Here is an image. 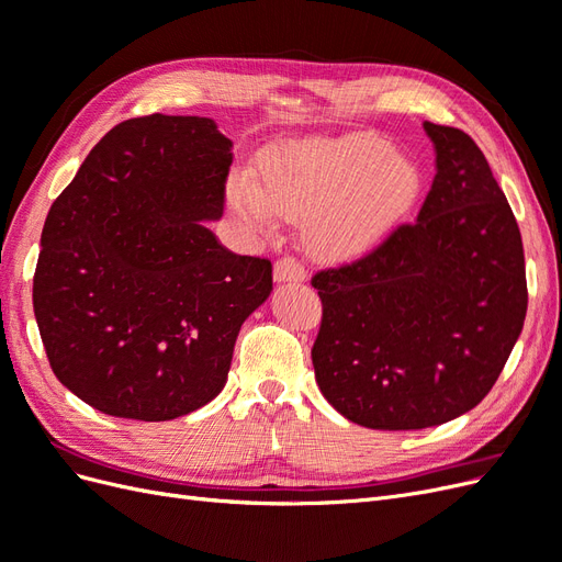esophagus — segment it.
Returning <instances> with one entry per match:
<instances>
[{
    "instance_id": "1",
    "label": "esophagus",
    "mask_w": 562,
    "mask_h": 562,
    "mask_svg": "<svg viewBox=\"0 0 562 562\" xmlns=\"http://www.w3.org/2000/svg\"><path fill=\"white\" fill-rule=\"evenodd\" d=\"M307 279V271L293 258H281L274 265V281L277 283H302Z\"/></svg>"
}]
</instances>
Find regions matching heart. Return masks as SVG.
Returning <instances> with one entry per match:
<instances>
[{
  "label": "heart",
  "instance_id": "heart-1",
  "mask_svg": "<svg viewBox=\"0 0 562 562\" xmlns=\"http://www.w3.org/2000/svg\"><path fill=\"white\" fill-rule=\"evenodd\" d=\"M262 184L236 176L234 215L255 232H274L285 215H307L304 239L323 260H356L380 248L415 209L417 166L372 133L314 138L267 151Z\"/></svg>",
  "mask_w": 562,
  "mask_h": 562
}]
</instances>
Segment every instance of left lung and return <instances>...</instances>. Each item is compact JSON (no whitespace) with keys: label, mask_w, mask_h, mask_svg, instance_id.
Masks as SVG:
<instances>
[{"label":"left lung","mask_w":562,"mask_h":562,"mask_svg":"<svg viewBox=\"0 0 562 562\" xmlns=\"http://www.w3.org/2000/svg\"><path fill=\"white\" fill-rule=\"evenodd\" d=\"M436 176L413 225L312 279L318 389L368 429L411 431L479 405L518 342L525 255L512 206L469 135L422 124Z\"/></svg>","instance_id":"8db88e82"}]
</instances>
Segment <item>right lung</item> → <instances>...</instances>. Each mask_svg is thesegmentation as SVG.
I'll return each mask as SVG.
<instances>
[{"label": "right lung", "instance_id": "right-lung-1", "mask_svg": "<svg viewBox=\"0 0 562 562\" xmlns=\"http://www.w3.org/2000/svg\"><path fill=\"white\" fill-rule=\"evenodd\" d=\"M232 140L209 116L114 126L50 206L32 302L63 386L95 411L166 422L211 403L271 262L236 255L223 217Z\"/></svg>", "mask_w": 562, "mask_h": 562}]
</instances>
